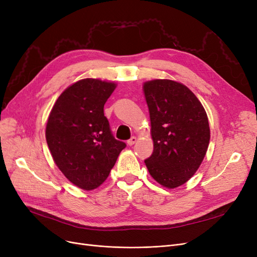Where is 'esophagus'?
<instances>
[{
	"mask_svg": "<svg viewBox=\"0 0 257 257\" xmlns=\"http://www.w3.org/2000/svg\"><path fill=\"white\" fill-rule=\"evenodd\" d=\"M136 142H137V138L135 136H133V137H131V139H128V141H127V145L128 146H133L134 144H136Z\"/></svg>",
	"mask_w": 257,
	"mask_h": 257,
	"instance_id": "34e87169",
	"label": "esophagus"
}]
</instances>
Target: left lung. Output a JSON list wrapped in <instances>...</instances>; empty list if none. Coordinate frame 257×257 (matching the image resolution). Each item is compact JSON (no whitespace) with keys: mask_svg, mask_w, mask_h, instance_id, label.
I'll return each instance as SVG.
<instances>
[{"mask_svg":"<svg viewBox=\"0 0 257 257\" xmlns=\"http://www.w3.org/2000/svg\"><path fill=\"white\" fill-rule=\"evenodd\" d=\"M149 108L153 152L145 160L149 174L167 189L184 184L203 162L210 142L204 106L178 81L154 79L143 85Z\"/></svg>","mask_w":257,"mask_h":257,"instance_id":"obj_1","label":"left lung"}]
</instances>
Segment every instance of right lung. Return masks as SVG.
I'll return each mask as SVG.
<instances>
[{
    "label": "right lung",
    "instance_id": "right-lung-1",
    "mask_svg": "<svg viewBox=\"0 0 257 257\" xmlns=\"http://www.w3.org/2000/svg\"><path fill=\"white\" fill-rule=\"evenodd\" d=\"M116 83L85 78L69 85L54 103L46 125L52 159L68 181L91 191L109 176L125 144L114 139L104 105Z\"/></svg>",
    "mask_w": 257,
    "mask_h": 257
}]
</instances>
